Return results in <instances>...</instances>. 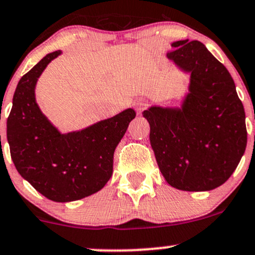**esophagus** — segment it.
<instances>
[{"mask_svg": "<svg viewBox=\"0 0 255 255\" xmlns=\"http://www.w3.org/2000/svg\"><path fill=\"white\" fill-rule=\"evenodd\" d=\"M147 105H148V102H147L144 98H138V100H135V102H133L135 109L138 112V113H141V112L146 108Z\"/></svg>", "mask_w": 255, "mask_h": 255, "instance_id": "obj_1", "label": "esophagus"}]
</instances>
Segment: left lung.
I'll return each mask as SVG.
<instances>
[{
	"label": "left lung",
	"instance_id": "1",
	"mask_svg": "<svg viewBox=\"0 0 255 255\" xmlns=\"http://www.w3.org/2000/svg\"><path fill=\"white\" fill-rule=\"evenodd\" d=\"M168 58L191 73L181 108L150 107L149 141L166 182L182 191H210L237 168L247 146L246 114L234 79L199 41L171 43Z\"/></svg>",
	"mask_w": 255,
	"mask_h": 255
}]
</instances>
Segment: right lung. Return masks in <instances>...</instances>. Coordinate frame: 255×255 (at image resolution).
Returning a JSON list of instances; mask_svg holds the SVG:
<instances>
[{
	"instance_id": "1",
	"label": "right lung",
	"mask_w": 255,
	"mask_h": 255,
	"mask_svg": "<svg viewBox=\"0 0 255 255\" xmlns=\"http://www.w3.org/2000/svg\"><path fill=\"white\" fill-rule=\"evenodd\" d=\"M59 54L48 53L19 80L7 139L15 168L35 190L51 201L72 202L105 187L113 174L114 150L136 113L128 108L81 131L59 132L35 101L37 79Z\"/></svg>"
}]
</instances>
